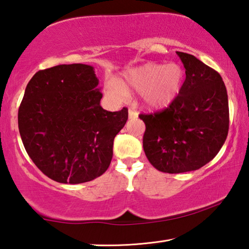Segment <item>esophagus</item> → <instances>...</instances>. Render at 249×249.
Instances as JSON below:
<instances>
[{"instance_id":"esophagus-1","label":"esophagus","mask_w":249,"mask_h":249,"mask_svg":"<svg viewBox=\"0 0 249 249\" xmlns=\"http://www.w3.org/2000/svg\"><path fill=\"white\" fill-rule=\"evenodd\" d=\"M128 116H129V119H136V117H138V113L135 111V109L129 108L128 109Z\"/></svg>"}]
</instances>
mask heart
<instances>
[{
	"instance_id": "1",
	"label": "heart",
	"mask_w": 249,
	"mask_h": 249,
	"mask_svg": "<svg viewBox=\"0 0 249 249\" xmlns=\"http://www.w3.org/2000/svg\"><path fill=\"white\" fill-rule=\"evenodd\" d=\"M183 81V69L178 64L148 62L129 69L121 84L114 80L108 81L107 91L115 98L123 96L129 89L142 92L145 105L151 108H162L174 102L182 89Z\"/></svg>"
}]
</instances>
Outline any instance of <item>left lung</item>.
I'll return each mask as SVG.
<instances>
[{"label":"left lung","instance_id":"8db88e82","mask_svg":"<svg viewBox=\"0 0 249 249\" xmlns=\"http://www.w3.org/2000/svg\"><path fill=\"white\" fill-rule=\"evenodd\" d=\"M185 69L182 89L169 107L141 114L146 125L142 147L159 171L200 169L224 145L229 133V99L220 73L192 54L177 52Z\"/></svg>","mask_w":249,"mask_h":249}]
</instances>
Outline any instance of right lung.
<instances>
[{
    "label": "right lung",
    "mask_w": 249,
    "mask_h": 249,
    "mask_svg": "<svg viewBox=\"0 0 249 249\" xmlns=\"http://www.w3.org/2000/svg\"><path fill=\"white\" fill-rule=\"evenodd\" d=\"M99 79L89 65H59L34 74L18 108V129L37 168L60 183H83L103 175L113 142L128 109L100 105Z\"/></svg>",
    "instance_id": "obj_1"
}]
</instances>
